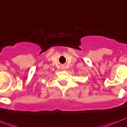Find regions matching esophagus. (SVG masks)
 <instances>
[{"instance_id":"esophagus-1","label":"esophagus","mask_w":127,"mask_h":127,"mask_svg":"<svg viewBox=\"0 0 127 127\" xmlns=\"http://www.w3.org/2000/svg\"><path fill=\"white\" fill-rule=\"evenodd\" d=\"M66 68V66L64 65L61 66V69H62V70H65Z\"/></svg>"}]
</instances>
